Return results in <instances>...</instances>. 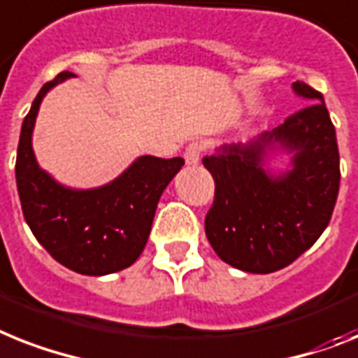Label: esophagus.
<instances>
[{"label":"esophagus","instance_id":"obj_1","mask_svg":"<svg viewBox=\"0 0 358 358\" xmlns=\"http://www.w3.org/2000/svg\"><path fill=\"white\" fill-rule=\"evenodd\" d=\"M201 152H203V144L192 143L185 150V161L188 166H197L201 161Z\"/></svg>","mask_w":358,"mask_h":358}]
</instances>
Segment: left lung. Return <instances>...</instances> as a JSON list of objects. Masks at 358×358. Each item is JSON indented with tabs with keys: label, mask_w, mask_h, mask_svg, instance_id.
<instances>
[{
	"label": "left lung",
	"mask_w": 358,
	"mask_h": 358,
	"mask_svg": "<svg viewBox=\"0 0 358 358\" xmlns=\"http://www.w3.org/2000/svg\"><path fill=\"white\" fill-rule=\"evenodd\" d=\"M292 91L309 106L273 131L221 144L203 159L215 182L206 238L225 264L245 273L292 264L329 225L338 196L341 157L324 96L303 82ZM278 151L292 161L287 171L273 173L266 162Z\"/></svg>",
	"instance_id": "1"
}]
</instances>
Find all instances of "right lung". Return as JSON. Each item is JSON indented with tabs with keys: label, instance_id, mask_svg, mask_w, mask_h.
<instances>
[{
	"label": "right lung",
	"instance_id": "right-lung-1",
	"mask_svg": "<svg viewBox=\"0 0 358 358\" xmlns=\"http://www.w3.org/2000/svg\"><path fill=\"white\" fill-rule=\"evenodd\" d=\"M64 71L36 94L20 133L16 185L34 238L64 267L85 276L119 273L146 247L162 192L185 164L181 157H137L119 177L96 188H71L41 170L32 131L43 96L64 80Z\"/></svg>",
	"mask_w": 358,
	"mask_h": 358
}]
</instances>
